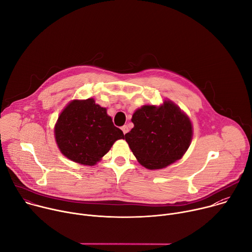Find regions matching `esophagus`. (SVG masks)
Segmentation results:
<instances>
[{
    "label": "esophagus",
    "instance_id": "esophagus-1",
    "mask_svg": "<svg viewBox=\"0 0 252 252\" xmlns=\"http://www.w3.org/2000/svg\"><path fill=\"white\" fill-rule=\"evenodd\" d=\"M122 130H123L124 134H126V133L128 131V127H127V126H122Z\"/></svg>",
    "mask_w": 252,
    "mask_h": 252
}]
</instances>
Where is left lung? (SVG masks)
I'll return each mask as SVG.
<instances>
[{
	"instance_id": "left-lung-1",
	"label": "left lung",
	"mask_w": 252,
	"mask_h": 252,
	"mask_svg": "<svg viewBox=\"0 0 252 252\" xmlns=\"http://www.w3.org/2000/svg\"><path fill=\"white\" fill-rule=\"evenodd\" d=\"M134 126L125 137L138 162L160 169L181 159L190 146L192 125L171 100L159 106L142 105L132 115Z\"/></svg>"
}]
</instances>
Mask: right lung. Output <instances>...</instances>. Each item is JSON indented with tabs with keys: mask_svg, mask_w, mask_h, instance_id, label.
<instances>
[{
	"mask_svg": "<svg viewBox=\"0 0 252 252\" xmlns=\"http://www.w3.org/2000/svg\"><path fill=\"white\" fill-rule=\"evenodd\" d=\"M55 137L65 158L84 165H94L125 135L114 126L105 107L88 98L74 99L64 107L55 126Z\"/></svg>",
	"mask_w": 252,
	"mask_h": 252,
	"instance_id": "right-lung-1",
	"label": "right lung"
}]
</instances>
